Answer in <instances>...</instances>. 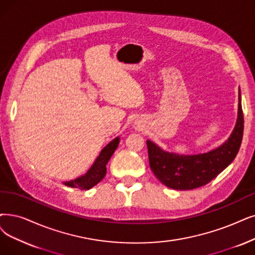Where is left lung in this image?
I'll return each instance as SVG.
<instances>
[{
  "label": "left lung",
  "instance_id": "obj_1",
  "mask_svg": "<svg viewBox=\"0 0 255 255\" xmlns=\"http://www.w3.org/2000/svg\"><path fill=\"white\" fill-rule=\"evenodd\" d=\"M243 133L244 116L239 88L237 124L223 144L204 154L183 155L166 151L155 142L146 140L150 169L161 183L172 189L189 190L206 185L229 166L237 157Z\"/></svg>",
  "mask_w": 255,
  "mask_h": 255
}]
</instances>
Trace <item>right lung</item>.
<instances>
[{"label": "right lung", "mask_w": 255, "mask_h": 255, "mask_svg": "<svg viewBox=\"0 0 255 255\" xmlns=\"http://www.w3.org/2000/svg\"><path fill=\"white\" fill-rule=\"evenodd\" d=\"M119 141L120 138L116 137L101 149L100 154L95 159L92 166L88 169L85 175L80 176L74 180L63 182V184L68 187L79 188L81 190H89L93 186H95L97 183H99L105 178L107 174V164L112 155H113L114 151L116 150L119 144Z\"/></svg>", "instance_id": "right-lung-1"}]
</instances>
